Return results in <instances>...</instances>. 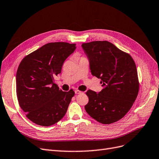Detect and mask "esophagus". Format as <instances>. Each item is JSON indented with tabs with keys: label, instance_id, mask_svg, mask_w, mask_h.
<instances>
[{
	"label": "esophagus",
	"instance_id": "esophagus-1",
	"mask_svg": "<svg viewBox=\"0 0 159 159\" xmlns=\"http://www.w3.org/2000/svg\"><path fill=\"white\" fill-rule=\"evenodd\" d=\"M75 94H81V93H83V92H81V91H80V90H76L75 91Z\"/></svg>",
	"mask_w": 159,
	"mask_h": 159
}]
</instances>
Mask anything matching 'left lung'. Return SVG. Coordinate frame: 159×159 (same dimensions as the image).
Masks as SVG:
<instances>
[{
  "label": "left lung",
  "mask_w": 159,
  "mask_h": 159,
  "mask_svg": "<svg viewBox=\"0 0 159 159\" xmlns=\"http://www.w3.org/2000/svg\"><path fill=\"white\" fill-rule=\"evenodd\" d=\"M89 59L91 73L100 79L99 93L89 90L88 114L101 124L121 120L131 109L139 93L136 65L131 56L107 41L82 44Z\"/></svg>",
  "instance_id": "obj_1"
}]
</instances>
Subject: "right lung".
<instances>
[{
    "label": "right lung",
    "mask_w": 159,
    "mask_h": 159,
    "mask_svg": "<svg viewBox=\"0 0 159 159\" xmlns=\"http://www.w3.org/2000/svg\"><path fill=\"white\" fill-rule=\"evenodd\" d=\"M76 49V44L49 43L28 55L16 73L18 103L26 117L35 124L52 125L63 118L75 92H63L55 83L64 61Z\"/></svg>",
    "instance_id": "right-lung-1"
}]
</instances>
